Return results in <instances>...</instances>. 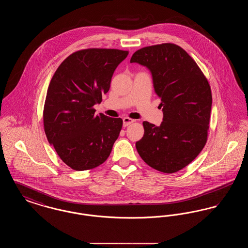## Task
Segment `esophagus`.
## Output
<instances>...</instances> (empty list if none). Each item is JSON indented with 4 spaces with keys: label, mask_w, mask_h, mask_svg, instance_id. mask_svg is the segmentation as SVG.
Returning <instances> with one entry per match:
<instances>
[{
    "label": "esophagus",
    "mask_w": 248,
    "mask_h": 248,
    "mask_svg": "<svg viewBox=\"0 0 248 248\" xmlns=\"http://www.w3.org/2000/svg\"><path fill=\"white\" fill-rule=\"evenodd\" d=\"M134 122H135L134 119L124 117V118L123 119V125H124V127H126V126H128L131 124H133Z\"/></svg>",
    "instance_id": "34e87169"
}]
</instances>
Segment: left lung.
I'll use <instances>...</instances> for the list:
<instances>
[{"instance_id": "1", "label": "left lung", "mask_w": 248, "mask_h": 248, "mask_svg": "<svg viewBox=\"0 0 248 248\" xmlns=\"http://www.w3.org/2000/svg\"><path fill=\"white\" fill-rule=\"evenodd\" d=\"M130 62L151 71L164 112L160 126L143 122L144 136L136 143L137 151L154 169L166 174L177 172L198 156L207 140L210 85L196 62L174 44L141 48Z\"/></svg>"}]
</instances>
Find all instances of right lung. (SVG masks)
Returning a JSON list of instances; mask_svg holds the SVG:
<instances>
[{
    "instance_id": "add662e5",
    "label": "right lung",
    "mask_w": 248,
    "mask_h": 248,
    "mask_svg": "<svg viewBox=\"0 0 248 248\" xmlns=\"http://www.w3.org/2000/svg\"><path fill=\"white\" fill-rule=\"evenodd\" d=\"M118 49L90 48L69 56L55 72L44 108L47 140L76 171L103 164L123 126L121 118L94 115L108 93L113 72L127 57Z\"/></svg>"
}]
</instances>
